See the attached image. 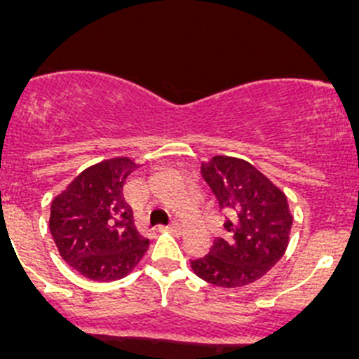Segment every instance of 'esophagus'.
<instances>
[{
    "instance_id": "34e87169",
    "label": "esophagus",
    "mask_w": 359,
    "mask_h": 359,
    "mask_svg": "<svg viewBox=\"0 0 359 359\" xmlns=\"http://www.w3.org/2000/svg\"><path fill=\"white\" fill-rule=\"evenodd\" d=\"M168 230H169V232H172V233H176V236H180V233H181V230H183V229H181V225H180V223H171V225H169L168 226Z\"/></svg>"
}]
</instances>
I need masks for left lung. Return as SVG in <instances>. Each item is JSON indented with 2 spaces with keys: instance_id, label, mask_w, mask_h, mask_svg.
<instances>
[{
  "instance_id": "8db88e82",
  "label": "left lung",
  "mask_w": 359,
  "mask_h": 359,
  "mask_svg": "<svg viewBox=\"0 0 359 359\" xmlns=\"http://www.w3.org/2000/svg\"><path fill=\"white\" fill-rule=\"evenodd\" d=\"M201 175L225 216L223 237L205 257L191 260L204 281L239 288L260 279L283 258L293 216L286 195L246 161L216 155L201 165Z\"/></svg>"
}]
</instances>
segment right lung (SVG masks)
Returning <instances> with one entry per match:
<instances>
[{
	"mask_svg": "<svg viewBox=\"0 0 359 359\" xmlns=\"http://www.w3.org/2000/svg\"><path fill=\"white\" fill-rule=\"evenodd\" d=\"M136 169L127 157L102 161L78 175L52 202L48 225L60 257L92 281L123 278L148 250L123 198V184Z\"/></svg>",
	"mask_w": 359,
	"mask_h": 359,
	"instance_id": "add662e5",
	"label": "right lung"
}]
</instances>
